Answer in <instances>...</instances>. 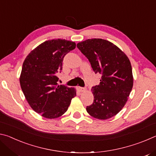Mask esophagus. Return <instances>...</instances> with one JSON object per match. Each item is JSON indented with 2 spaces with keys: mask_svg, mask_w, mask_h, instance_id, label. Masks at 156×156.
<instances>
[{
  "mask_svg": "<svg viewBox=\"0 0 156 156\" xmlns=\"http://www.w3.org/2000/svg\"><path fill=\"white\" fill-rule=\"evenodd\" d=\"M76 89H77V90L79 91L80 92H83V91H84L86 90L85 88L81 87H76Z\"/></svg>",
  "mask_w": 156,
  "mask_h": 156,
  "instance_id": "34e87169",
  "label": "esophagus"
}]
</instances>
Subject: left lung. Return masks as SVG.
<instances>
[{"label": "left lung", "instance_id": "obj_1", "mask_svg": "<svg viewBox=\"0 0 156 156\" xmlns=\"http://www.w3.org/2000/svg\"><path fill=\"white\" fill-rule=\"evenodd\" d=\"M77 47L95 73L101 75L100 84L92 87L94 99L87 112L97 119H109L122 109L131 91V62L117 46L104 39H88L78 43Z\"/></svg>", "mask_w": 156, "mask_h": 156}]
</instances>
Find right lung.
<instances>
[{"label":"right lung","instance_id":"1","mask_svg":"<svg viewBox=\"0 0 156 156\" xmlns=\"http://www.w3.org/2000/svg\"><path fill=\"white\" fill-rule=\"evenodd\" d=\"M76 48V43L62 39L44 42L26 57L20 84L26 100L34 111L52 119L67 112L76 89L57 86L56 73L62 69L65 55Z\"/></svg>","mask_w":156,"mask_h":156}]
</instances>
